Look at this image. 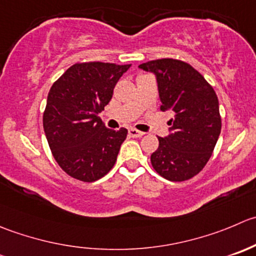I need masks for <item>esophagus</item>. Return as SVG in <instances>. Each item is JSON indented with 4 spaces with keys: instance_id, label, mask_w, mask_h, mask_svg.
I'll return each instance as SVG.
<instances>
[{
    "instance_id": "1",
    "label": "esophagus",
    "mask_w": 256,
    "mask_h": 256,
    "mask_svg": "<svg viewBox=\"0 0 256 256\" xmlns=\"http://www.w3.org/2000/svg\"><path fill=\"white\" fill-rule=\"evenodd\" d=\"M128 135H130L131 138H141V136L144 135V132L142 131L136 130V128H128Z\"/></svg>"
}]
</instances>
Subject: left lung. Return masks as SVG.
Returning a JSON list of instances; mask_svg holds the SVG:
<instances>
[{"mask_svg":"<svg viewBox=\"0 0 256 256\" xmlns=\"http://www.w3.org/2000/svg\"><path fill=\"white\" fill-rule=\"evenodd\" d=\"M156 75L161 111H168L170 135L158 138L151 154L156 172L170 181H185L204 168L222 131L219 100L212 86L188 62L160 58L141 64Z\"/></svg>","mask_w":256,"mask_h":256,"instance_id":"obj_1","label":"left lung"}]
</instances>
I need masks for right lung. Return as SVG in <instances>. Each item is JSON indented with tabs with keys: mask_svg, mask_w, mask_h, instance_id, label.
<instances>
[{
	"mask_svg": "<svg viewBox=\"0 0 256 256\" xmlns=\"http://www.w3.org/2000/svg\"><path fill=\"white\" fill-rule=\"evenodd\" d=\"M131 65L78 62L50 88L44 130L51 152L68 175L84 182L105 176L115 165L128 130L108 128L98 114Z\"/></svg>",
	"mask_w": 256,
	"mask_h": 256,
	"instance_id": "obj_1",
	"label": "right lung"
}]
</instances>
